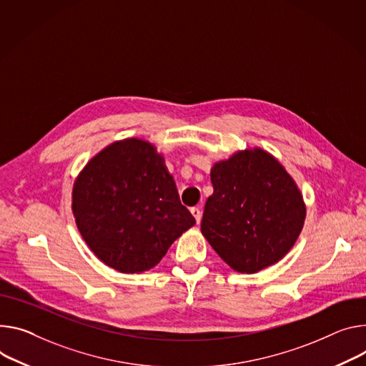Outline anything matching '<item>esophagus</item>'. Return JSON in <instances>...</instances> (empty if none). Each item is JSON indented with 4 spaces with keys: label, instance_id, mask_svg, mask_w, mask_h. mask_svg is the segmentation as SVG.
Returning a JSON list of instances; mask_svg holds the SVG:
<instances>
[{
    "label": "esophagus",
    "instance_id": "obj_1",
    "mask_svg": "<svg viewBox=\"0 0 366 366\" xmlns=\"http://www.w3.org/2000/svg\"><path fill=\"white\" fill-rule=\"evenodd\" d=\"M191 214L194 216V219H195L197 223L202 222V210H200V209H198V207H192V209H191Z\"/></svg>",
    "mask_w": 366,
    "mask_h": 366
}]
</instances>
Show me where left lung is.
<instances>
[{"label": "left lung", "instance_id": "8db88e82", "mask_svg": "<svg viewBox=\"0 0 366 366\" xmlns=\"http://www.w3.org/2000/svg\"><path fill=\"white\" fill-rule=\"evenodd\" d=\"M202 234L230 269L257 273L280 261L304 227V197L285 166L259 147L216 162Z\"/></svg>", "mask_w": 366, "mask_h": 366}]
</instances>
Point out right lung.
Instances as JSON below:
<instances>
[{
	"label": "right lung",
	"instance_id": "1",
	"mask_svg": "<svg viewBox=\"0 0 366 366\" xmlns=\"http://www.w3.org/2000/svg\"><path fill=\"white\" fill-rule=\"evenodd\" d=\"M73 214L90 251L108 267L143 273L194 226L156 146L125 139L93 156L73 185Z\"/></svg>",
	"mask_w": 366,
	"mask_h": 366
}]
</instances>
